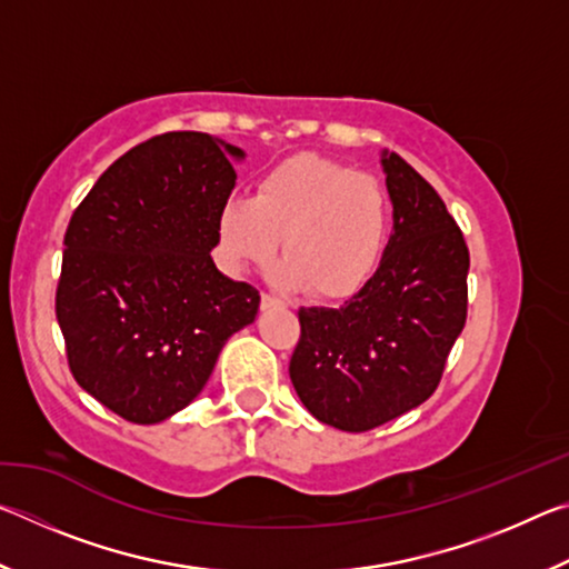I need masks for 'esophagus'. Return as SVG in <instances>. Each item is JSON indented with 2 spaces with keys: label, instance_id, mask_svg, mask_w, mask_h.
Here are the masks:
<instances>
[{
  "label": "esophagus",
  "instance_id": "obj_1",
  "mask_svg": "<svg viewBox=\"0 0 569 569\" xmlns=\"http://www.w3.org/2000/svg\"><path fill=\"white\" fill-rule=\"evenodd\" d=\"M283 301L273 293H261V308H281Z\"/></svg>",
  "mask_w": 569,
  "mask_h": 569
}]
</instances>
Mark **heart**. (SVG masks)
Returning a JSON list of instances; mask_svg holds the SVG:
<instances>
[{
    "label": "heart",
    "instance_id": "heart-1",
    "mask_svg": "<svg viewBox=\"0 0 569 569\" xmlns=\"http://www.w3.org/2000/svg\"><path fill=\"white\" fill-rule=\"evenodd\" d=\"M391 206L381 182L329 158H286L256 180L253 196L230 198L218 213V253L230 273L271 261L276 278L321 301L361 291L389 246Z\"/></svg>",
    "mask_w": 569,
    "mask_h": 569
}]
</instances>
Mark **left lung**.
I'll use <instances>...</instances> for the list:
<instances>
[{"label": "left lung", "mask_w": 569, "mask_h": 569, "mask_svg": "<svg viewBox=\"0 0 569 569\" xmlns=\"http://www.w3.org/2000/svg\"><path fill=\"white\" fill-rule=\"evenodd\" d=\"M393 233L379 271L339 308H301L293 389L316 419L369 431L427 401L467 321L469 248L439 192L383 150Z\"/></svg>", "instance_id": "8db88e82"}]
</instances>
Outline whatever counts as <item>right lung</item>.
I'll return each instance as SVG.
<instances>
[{
  "label": "right lung",
  "mask_w": 569,
  "mask_h": 569,
  "mask_svg": "<svg viewBox=\"0 0 569 569\" xmlns=\"http://www.w3.org/2000/svg\"><path fill=\"white\" fill-rule=\"evenodd\" d=\"M243 158L208 132L156 134L102 172L67 226L54 298L67 363L132 423L186 409L256 319V288L210 258Z\"/></svg>",
  "instance_id": "add662e5"
}]
</instances>
